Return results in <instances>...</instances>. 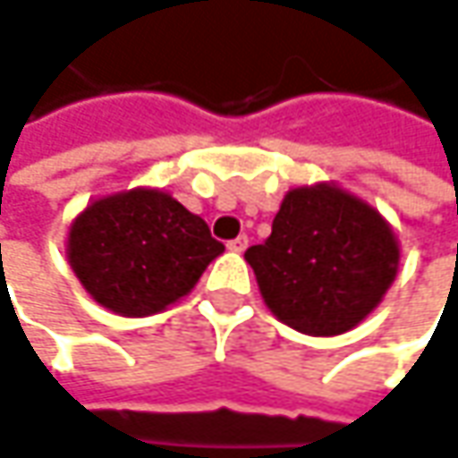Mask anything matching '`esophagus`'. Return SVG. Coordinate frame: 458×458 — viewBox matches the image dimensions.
Segmentation results:
<instances>
[{
	"instance_id": "esophagus-1",
	"label": "esophagus",
	"mask_w": 458,
	"mask_h": 458,
	"mask_svg": "<svg viewBox=\"0 0 458 458\" xmlns=\"http://www.w3.org/2000/svg\"><path fill=\"white\" fill-rule=\"evenodd\" d=\"M247 244H250V240H247L244 234H240L237 240H232L229 244H226V247H229L232 252H244V250H247Z\"/></svg>"
}]
</instances>
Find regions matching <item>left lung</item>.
Segmentation results:
<instances>
[{"instance_id":"obj_1","label":"left lung","mask_w":458,"mask_h":458,"mask_svg":"<svg viewBox=\"0 0 458 458\" xmlns=\"http://www.w3.org/2000/svg\"><path fill=\"white\" fill-rule=\"evenodd\" d=\"M244 258L281 322L330 337L377 309L397 276L400 247L371 206L340 188L314 185L284 198L270 237Z\"/></svg>"}]
</instances>
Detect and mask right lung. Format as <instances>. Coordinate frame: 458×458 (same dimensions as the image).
<instances>
[{
	"mask_svg": "<svg viewBox=\"0 0 458 458\" xmlns=\"http://www.w3.org/2000/svg\"><path fill=\"white\" fill-rule=\"evenodd\" d=\"M221 252L203 218L149 188L87 206L66 244L81 286L123 317H149L174 304Z\"/></svg>",
	"mask_w": 458,
	"mask_h": 458,
	"instance_id": "right-lung-1",
	"label": "right lung"
}]
</instances>
